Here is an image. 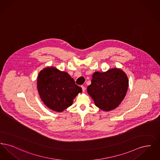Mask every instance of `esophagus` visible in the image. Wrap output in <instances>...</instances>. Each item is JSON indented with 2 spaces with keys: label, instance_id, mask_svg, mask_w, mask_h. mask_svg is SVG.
Masks as SVG:
<instances>
[{
  "label": "esophagus",
  "instance_id": "obj_1",
  "mask_svg": "<svg viewBox=\"0 0 160 160\" xmlns=\"http://www.w3.org/2000/svg\"><path fill=\"white\" fill-rule=\"evenodd\" d=\"M81 88H82V90H83V92L85 91V87H84V86H82Z\"/></svg>",
  "mask_w": 160,
  "mask_h": 160
}]
</instances>
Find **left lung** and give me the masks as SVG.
Instances as JSON below:
<instances>
[{
  "instance_id": "left-lung-1",
  "label": "left lung",
  "mask_w": 160,
  "mask_h": 160,
  "mask_svg": "<svg viewBox=\"0 0 160 160\" xmlns=\"http://www.w3.org/2000/svg\"><path fill=\"white\" fill-rule=\"evenodd\" d=\"M128 78L121 69H109L106 72H95L87 91L101 110L109 112L119 106L128 88Z\"/></svg>"
}]
</instances>
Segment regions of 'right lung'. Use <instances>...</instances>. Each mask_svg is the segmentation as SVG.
Instances as JSON below:
<instances>
[{
  "mask_svg": "<svg viewBox=\"0 0 160 160\" xmlns=\"http://www.w3.org/2000/svg\"><path fill=\"white\" fill-rule=\"evenodd\" d=\"M37 89L44 104L56 112L71 106L77 95L82 92L67 72L53 67H46L39 72Z\"/></svg>",
  "mask_w": 160,
  "mask_h": 160,
  "instance_id": "1",
  "label": "right lung"
}]
</instances>
